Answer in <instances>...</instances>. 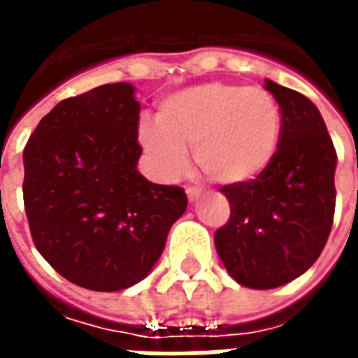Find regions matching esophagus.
Returning a JSON list of instances; mask_svg holds the SVG:
<instances>
[{
  "mask_svg": "<svg viewBox=\"0 0 358 358\" xmlns=\"http://www.w3.org/2000/svg\"><path fill=\"white\" fill-rule=\"evenodd\" d=\"M186 194H187V199H189V203H195L197 199H199V197H201L203 192L199 189V187H187Z\"/></svg>",
  "mask_w": 358,
  "mask_h": 358,
  "instance_id": "1",
  "label": "esophagus"
}]
</instances>
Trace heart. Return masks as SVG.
Returning a JSON list of instances; mask_svg holds the SVG:
<instances>
[{"label": "heart", "mask_w": 358, "mask_h": 358, "mask_svg": "<svg viewBox=\"0 0 358 358\" xmlns=\"http://www.w3.org/2000/svg\"><path fill=\"white\" fill-rule=\"evenodd\" d=\"M282 110L264 88L209 82L169 95L155 122H141L138 141L157 176L176 180L187 171V151L205 176L222 186L259 178L274 161Z\"/></svg>", "instance_id": "heart-1"}]
</instances>
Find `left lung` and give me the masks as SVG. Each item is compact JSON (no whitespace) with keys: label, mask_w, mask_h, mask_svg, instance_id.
<instances>
[{"label":"left lung","mask_w":358,"mask_h":358,"mask_svg":"<svg viewBox=\"0 0 358 358\" xmlns=\"http://www.w3.org/2000/svg\"><path fill=\"white\" fill-rule=\"evenodd\" d=\"M282 110L274 161L259 178L222 186L230 220L215 234L228 274L251 289H272L305 274L330 236L338 155L308 97L264 80Z\"/></svg>","instance_id":"1"}]
</instances>
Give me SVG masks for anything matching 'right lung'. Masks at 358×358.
<instances>
[{
  "label": "right lung",
  "mask_w": 358,
  "mask_h": 358,
  "mask_svg": "<svg viewBox=\"0 0 358 358\" xmlns=\"http://www.w3.org/2000/svg\"><path fill=\"white\" fill-rule=\"evenodd\" d=\"M134 92L117 82L57 103L22 153L36 249L61 276L92 292L141 282L187 207L182 187L153 184L138 172Z\"/></svg>",
  "instance_id": "right-lung-1"
}]
</instances>
